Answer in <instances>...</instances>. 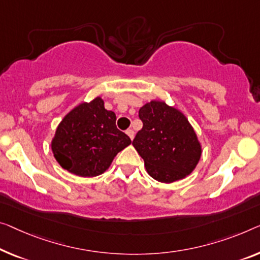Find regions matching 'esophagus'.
Listing matches in <instances>:
<instances>
[{
  "label": "esophagus",
  "mask_w": 260,
  "mask_h": 260,
  "mask_svg": "<svg viewBox=\"0 0 260 260\" xmlns=\"http://www.w3.org/2000/svg\"><path fill=\"white\" fill-rule=\"evenodd\" d=\"M126 134L131 138V140H133V139H134V131L133 129H127Z\"/></svg>",
  "instance_id": "esophagus-1"
}]
</instances>
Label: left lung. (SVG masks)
Instances as JSON below:
<instances>
[{
  "label": "left lung",
  "mask_w": 260,
  "mask_h": 260,
  "mask_svg": "<svg viewBox=\"0 0 260 260\" xmlns=\"http://www.w3.org/2000/svg\"><path fill=\"white\" fill-rule=\"evenodd\" d=\"M142 128L133 143L147 173L162 183L183 180L193 172L202 145L188 118L164 100H150L139 110Z\"/></svg>",
  "instance_id": "1"
}]
</instances>
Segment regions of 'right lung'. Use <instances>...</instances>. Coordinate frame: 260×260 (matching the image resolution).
<instances>
[{
	"label": "right lung",
	"mask_w": 260,
	"mask_h": 260,
	"mask_svg": "<svg viewBox=\"0 0 260 260\" xmlns=\"http://www.w3.org/2000/svg\"><path fill=\"white\" fill-rule=\"evenodd\" d=\"M115 120L102 96L73 107L61 119L51 140L53 156L60 167L81 177L105 173L117 154L132 143L117 128Z\"/></svg>",
	"instance_id": "right-lung-1"
}]
</instances>
